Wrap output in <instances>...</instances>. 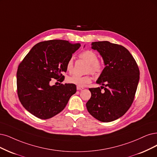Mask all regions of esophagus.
I'll return each mask as SVG.
<instances>
[{"mask_svg":"<svg viewBox=\"0 0 157 157\" xmlns=\"http://www.w3.org/2000/svg\"><path fill=\"white\" fill-rule=\"evenodd\" d=\"M84 88L82 87V86H77V90H83Z\"/></svg>","mask_w":157,"mask_h":157,"instance_id":"obj_1","label":"esophagus"}]
</instances>
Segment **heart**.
Here are the masks:
<instances>
[{
    "instance_id": "heart-1",
    "label": "heart",
    "mask_w": 157,
    "mask_h": 157,
    "mask_svg": "<svg viewBox=\"0 0 157 157\" xmlns=\"http://www.w3.org/2000/svg\"><path fill=\"white\" fill-rule=\"evenodd\" d=\"M82 59L85 60L89 63V66L87 67L86 72H90L94 75H100L103 71V63L98 60V56L94 52L86 50L79 55ZM74 61L72 58H70L67 63V70L71 72L73 70ZM67 82L69 83L74 84L79 86H84L86 84L90 83L91 77L89 74L85 75H72L67 78Z\"/></svg>"
}]
</instances>
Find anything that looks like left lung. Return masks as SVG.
<instances>
[{
  "label": "left lung",
  "instance_id": "left-lung-1",
  "mask_svg": "<svg viewBox=\"0 0 157 157\" xmlns=\"http://www.w3.org/2000/svg\"><path fill=\"white\" fill-rule=\"evenodd\" d=\"M92 48L99 52L105 63L96 83L105 86L89 89L91 98L86 106L94 118L110 122L122 117L131 106L140 71L134 57L123 46L98 41L92 43Z\"/></svg>",
  "mask_w": 157,
  "mask_h": 157
}]
</instances>
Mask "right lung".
<instances>
[{"label": "right lung", "mask_w": 157, "mask_h": 157, "mask_svg": "<svg viewBox=\"0 0 157 157\" xmlns=\"http://www.w3.org/2000/svg\"><path fill=\"white\" fill-rule=\"evenodd\" d=\"M80 46L65 40H45L33 46L20 63L17 95L22 106L35 117L52 118L65 109L75 93V85H50V81L63 79L62 72H67V61Z\"/></svg>", "instance_id": "obj_1"}]
</instances>
